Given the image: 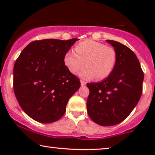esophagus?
Listing matches in <instances>:
<instances>
[{
  "label": "esophagus",
  "instance_id": "1",
  "mask_svg": "<svg viewBox=\"0 0 155 155\" xmlns=\"http://www.w3.org/2000/svg\"><path fill=\"white\" fill-rule=\"evenodd\" d=\"M80 83H81V86H84L86 84L87 82L83 81V80H81V81H80Z\"/></svg>",
  "mask_w": 155,
  "mask_h": 155
}]
</instances>
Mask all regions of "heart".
<instances>
[{
  "label": "heart",
  "instance_id": "heart-1",
  "mask_svg": "<svg viewBox=\"0 0 155 155\" xmlns=\"http://www.w3.org/2000/svg\"><path fill=\"white\" fill-rule=\"evenodd\" d=\"M75 52L68 50L63 57V63L73 75L87 67L80 73L84 79L94 78L101 80L109 77L115 69L118 56L116 50L111 46L94 40H85L77 44Z\"/></svg>",
  "mask_w": 155,
  "mask_h": 155
}]
</instances>
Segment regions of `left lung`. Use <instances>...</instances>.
<instances>
[{
  "mask_svg": "<svg viewBox=\"0 0 155 155\" xmlns=\"http://www.w3.org/2000/svg\"><path fill=\"white\" fill-rule=\"evenodd\" d=\"M114 47L118 60L111 75L90 90L87 108L91 119L103 126L118 124L128 117L143 92L144 73L136 55L128 46L107 40Z\"/></svg>",
  "mask_w": 155,
  "mask_h": 155,
  "instance_id": "obj_1",
  "label": "left lung"
}]
</instances>
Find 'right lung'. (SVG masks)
I'll return each instance as SVG.
<instances>
[{"instance_id":"obj_1","label":"right lung","mask_w":155,"mask_h":155,"mask_svg":"<svg viewBox=\"0 0 155 155\" xmlns=\"http://www.w3.org/2000/svg\"><path fill=\"white\" fill-rule=\"evenodd\" d=\"M78 39H46L29 44L15 63L13 89L19 104L32 119L44 124L64 115L80 79L63 63L65 53Z\"/></svg>"}]
</instances>
